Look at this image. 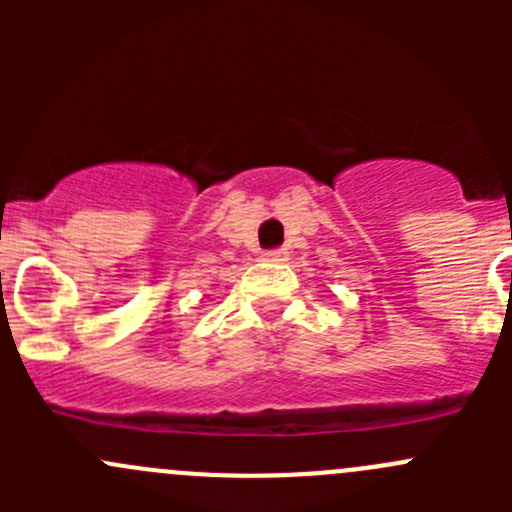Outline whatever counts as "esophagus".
<instances>
[{
    "label": "esophagus",
    "instance_id": "obj_1",
    "mask_svg": "<svg viewBox=\"0 0 512 512\" xmlns=\"http://www.w3.org/2000/svg\"><path fill=\"white\" fill-rule=\"evenodd\" d=\"M265 262H287V250H270L262 255Z\"/></svg>",
    "mask_w": 512,
    "mask_h": 512
}]
</instances>
